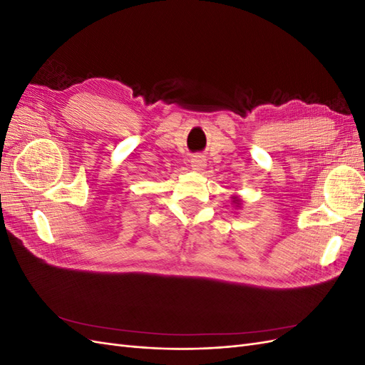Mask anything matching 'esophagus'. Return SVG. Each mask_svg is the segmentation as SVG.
<instances>
[{"instance_id": "1", "label": "esophagus", "mask_w": 365, "mask_h": 365, "mask_svg": "<svg viewBox=\"0 0 365 365\" xmlns=\"http://www.w3.org/2000/svg\"><path fill=\"white\" fill-rule=\"evenodd\" d=\"M190 164H192V168H193L195 170H202V169L205 168L207 160H205V157H202V155H195V157H192Z\"/></svg>"}]
</instances>
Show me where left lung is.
I'll list each match as a JSON object with an SVG mask.
<instances>
[{
    "label": "left lung",
    "mask_w": 365,
    "mask_h": 365,
    "mask_svg": "<svg viewBox=\"0 0 365 365\" xmlns=\"http://www.w3.org/2000/svg\"><path fill=\"white\" fill-rule=\"evenodd\" d=\"M233 202H235V204H237V207H239V204H240V200H239L237 196H233Z\"/></svg>",
    "instance_id": "obj_1"
}]
</instances>
